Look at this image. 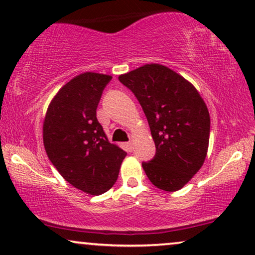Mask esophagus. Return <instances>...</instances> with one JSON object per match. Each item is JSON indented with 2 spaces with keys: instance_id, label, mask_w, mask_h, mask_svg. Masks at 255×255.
Instances as JSON below:
<instances>
[{
  "instance_id": "1",
  "label": "esophagus",
  "mask_w": 255,
  "mask_h": 255,
  "mask_svg": "<svg viewBox=\"0 0 255 255\" xmlns=\"http://www.w3.org/2000/svg\"><path fill=\"white\" fill-rule=\"evenodd\" d=\"M127 146H128V148L130 149V151H132V148H133V142L128 141V142H127Z\"/></svg>"
}]
</instances>
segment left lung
Masks as SVG:
<instances>
[{
	"instance_id": "obj_1",
	"label": "left lung",
	"mask_w": 255,
	"mask_h": 255,
	"mask_svg": "<svg viewBox=\"0 0 255 255\" xmlns=\"http://www.w3.org/2000/svg\"><path fill=\"white\" fill-rule=\"evenodd\" d=\"M118 80L144 110L155 144V155L142 162L148 180L165 191H176L203 165L210 135V116L196 88L172 69L145 65Z\"/></svg>"
}]
</instances>
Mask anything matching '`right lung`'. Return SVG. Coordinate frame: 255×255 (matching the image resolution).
Here are the masks:
<instances>
[{
	"label": "right lung",
	"mask_w": 255,
	"mask_h": 255,
	"mask_svg": "<svg viewBox=\"0 0 255 255\" xmlns=\"http://www.w3.org/2000/svg\"><path fill=\"white\" fill-rule=\"evenodd\" d=\"M110 75L87 72L66 83L48 106L43 125L45 151L64 179L90 195L117 181L127 152L111 144L96 117Z\"/></svg>",
	"instance_id": "1"
}]
</instances>
